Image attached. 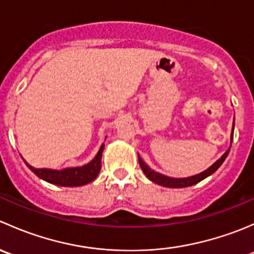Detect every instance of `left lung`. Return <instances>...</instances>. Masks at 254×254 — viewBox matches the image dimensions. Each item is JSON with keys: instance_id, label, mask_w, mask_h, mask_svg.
I'll return each instance as SVG.
<instances>
[{"instance_id": "8db88e82", "label": "left lung", "mask_w": 254, "mask_h": 254, "mask_svg": "<svg viewBox=\"0 0 254 254\" xmlns=\"http://www.w3.org/2000/svg\"><path fill=\"white\" fill-rule=\"evenodd\" d=\"M234 139V129H232V135H231V140ZM231 147V146H230ZM230 152V148L214 163V165L210 166L207 170L204 171V172L199 173V175L195 176H191V177H187V178H172V177H167V176H163L161 173L155 172V171L151 170L147 165L139 157V163H140V167H141L142 172L145 173V176L147 177L150 181H152L153 183H157L162 187H168V188H186V187H190L194 186V184L199 183L200 181L205 179L206 177H209L210 175L215 172L220 166L222 165L225 160H226L227 155Z\"/></svg>"}]
</instances>
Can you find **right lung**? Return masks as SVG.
<instances>
[{"label": "right lung", "instance_id": "obj_1", "mask_svg": "<svg viewBox=\"0 0 254 254\" xmlns=\"http://www.w3.org/2000/svg\"><path fill=\"white\" fill-rule=\"evenodd\" d=\"M104 143L99 148L98 153L96 157L88 162L87 165L81 166V167H72V168H64V170H49V168H34L32 166L25 165L29 167L34 175H37L39 178L44 179L45 182H49L51 184L61 187H79L94 181L98 176L99 171L102 167V152H103Z\"/></svg>", "mask_w": 254, "mask_h": 254}]
</instances>
